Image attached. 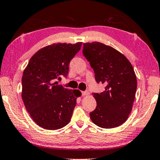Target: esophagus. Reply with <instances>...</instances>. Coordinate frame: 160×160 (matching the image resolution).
<instances>
[{
    "label": "esophagus",
    "instance_id": "1",
    "mask_svg": "<svg viewBox=\"0 0 160 160\" xmlns=\"http://www.w3.org/2000/svg\"><path fill=\"white\" fill-rule=\"evenodd\" d=\"M89 94H90V92H89V91H88V90H85V91L82 92V95H88Z\"/></svg>",
    "mask_w": 160,
    "mask_h": 160
}]
</instances>
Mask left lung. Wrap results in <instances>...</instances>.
Returning <instances> with one entry per match:
<instances>
[{
	"mask_svg": "<svg viewBox=\"0 0 160 160\" xmlns=\"http://www.w3.org/2000/svg\"><path fill=\"white\" fill-rule=\"evenodd\" d=\"M82 53L95 81L106 85L103 92L92 93L97 106L90 118L99 127H117L127 120L134 101L137 80L132 64L121 52L100 42L84 43Z\"/></svg>",
	"mask_w": 160,
	"mask_h": 160,
	"instance_id": "left-lung-1",
	"label": "left lung"
}]
</instances>
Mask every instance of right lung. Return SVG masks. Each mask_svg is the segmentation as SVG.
Instances as JSON below:
<instances>
[{"label":"right lung","mask_w":160,"mask_h":160,"mask_svg":"<svg viewBox=\"0 0 160 160\" xmlns=\"http://www.w3.org/2000/svg\"><path fill=\"white\" fill-rule=\"evenodd\" d=\"M82 42L57 43L39 49L23 71L22 99L34 122L42 128L57 130L70 121L76 100L81 92L58 85L67 77L69 64L80 49Z\"/></svg>","instance_id":"add662e5"}]
</instances>
